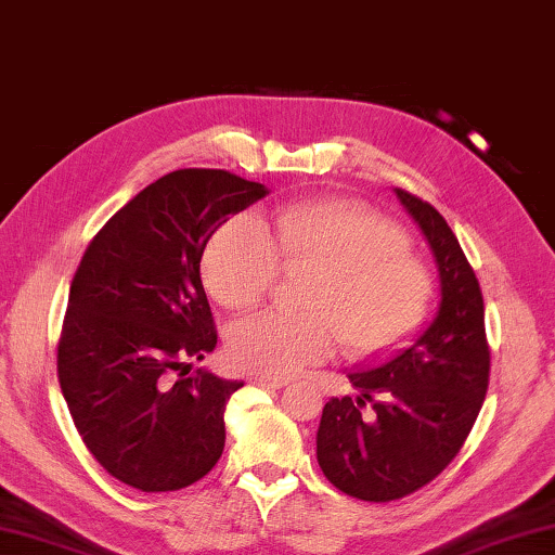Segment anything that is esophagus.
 <instances>
[{"mask_svg":"<svg viewBox=\"0 0 555 555\" xmlns=\"http://www.w3.org/2000/svg\"><path fill=\"white\" fill-rule=\"evenodd\" d=\"M249 383H255V386H259V388L276 390V388H284L288 380H284V378H269V376H251Z\"/></svg>","mask_w":555,"mask_h":555,"instance_id":"esophagus-1","label":"esophagus"}]
</instances>
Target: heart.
I'll return each mask as SVG.
<instances>
[{"mask_svg": "<svg viewBox=\"0 0 555 555\" xmlns=\"http://www.w3.org/2000/svg\"><path fill=\"white\" fill-rule=\"evenodd\" d=\"M279 261L310 274L306 315L261 312L230 330L228 359L255 376L286 378L337 347L366 359L398 345L425 318L431 281L390 220L351 201H300L269 225L233 218L210 237L204 281L220 306L249 310L267 298Z\"/></svg>", "mask_w": 555, "mask_h": 555, "instance_id": "1", "label": "heart"}]
</instances>
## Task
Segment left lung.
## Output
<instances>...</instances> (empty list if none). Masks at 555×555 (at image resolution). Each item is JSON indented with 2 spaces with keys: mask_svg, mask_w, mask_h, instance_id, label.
<instances>
[{
  "mask_svg": "<svg viewBox=\"0 0 555 555\" xmlns=\"http://www.w3.org/2000/svg\"><path fill=\"white\" fill-rule=\"evenodd\" d=\"M396 196L435 257L437 315L408 349L349 371L359 396L325 402L318 427L325 478L366 502L405 498L449 466L478 417L490 376L482 294L456 235L427 201L402 189ZM366 401L371 413L363 412Z\"/></svg>",
  "mask_w": 555,
  "mask_h": 555,
  "instance_id": "1",
  "label": "left lung"
}]
</instances>
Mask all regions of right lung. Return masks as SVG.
Wrapping results in <instances>:
<instances>
[{"mask_svg":"<svg viewBox=\"0 0 555 555\" xmlns=\"http://www.w3.org/2000/svg\"><path fill=\"white\" fill-rule=\"evenodd\" d=\"M269 189L225 169H177L108 218L69 286L57 378L92 456L143 492L181 490L225 447L223 412L243 388L206 369L216 349L201 255Z\"/></svg>","mask_w":555,"mask_h":555,"instance_id":"add662e5","label":"right lung"}]
</instances>
